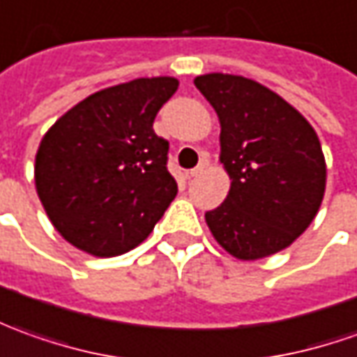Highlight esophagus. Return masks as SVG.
<instances>
[{
	"mask_svg": "<svg viewBox=\"0 0 357 357\" xmlns=\"http://www.w3.org/2000/svg\"><path fill=\"white\" fill-rule=\"evenodd\" d=\"M205 169H207V162H205V160H201V164H199L197 168H193L191 172H189V178H197V176H201Z\"/></svg>",
	"mask_w": 357,
	"mask_h": 357,
	"instance_id": "obj_1",
	"label": "esophagus"
}]
</instances>
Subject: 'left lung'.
<instances>
[{"label": "left lung", "instance_id": "1", "mask_svg": "<svg viewBox=\"0 0 357 357\" xmlns=\"http://www.w3.org/2000/svg\"><path fill=\"white\" fill-rule=\"evenodd\" d=\"M193 84L217 111L227 199L205 213L230 256L260 260L291 246L321 209L326 162L311 123L254 79L205 74Z\"/></svg>", "mask_w": 357, "mask_h": 357}]
</instances>
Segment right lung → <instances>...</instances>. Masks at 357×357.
<instances>
[{
  "label": "right lung",
  "instance_id": "right-lung-1",
  "mask_svg": "<svg viewBox=\"0 0 357 357\" xmlns=\"http://www.w3.org/2000/svg\"><path fill=\"white\" fill-rule=\"evenodd\" d=\"M176 77H137L96 91L46 130L35 185L54 229L97 258L137 248L178 193L168 140L152 123Z\"/></svg>",
  "mask_w": 357,
  "mask_h": 357
}]
</instances>
